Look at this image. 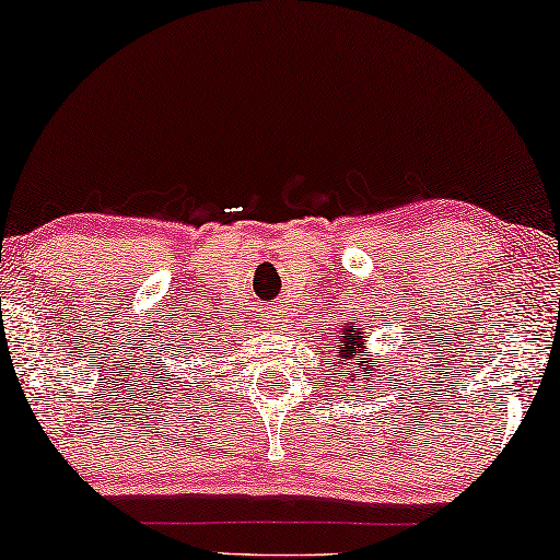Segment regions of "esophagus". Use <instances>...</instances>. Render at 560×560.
<instances>
[{
    "instance_id": "34e87169",
    "label": "esophagus",
    "mask_w": 560,
    "mask_h": 560,
    "mask_svg": "<svg viewBox=\"0 0 560 560\" xmlns=\"http://www.w3.org/2000/svg\"><path fill=\"white\" fill-rule=\"evenodd\" d=\"M264 324L279 328V324H281V308H279V306H271L269 312L264 314Z\"/></svg>"
}]
</instances>
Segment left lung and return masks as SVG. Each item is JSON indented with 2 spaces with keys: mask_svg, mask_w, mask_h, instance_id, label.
I'll use <instances>...</instances> for the list:
<instances>
[{
  "mask_svg": "<svg viewBox=\"0 0 560 560\" xmlns=\"http://www.w3.org/2000/svg\"><path fill=\"white\" fill-rule=\"evenodd\" d=\"M369 331L366 326L357 322V316H349V322L341 324V328H331L328 336H324L322 353H334L341 366V374H328V376L339 381V388H343V392H351V394L361 392L359 388L361 376L363 374L374 376L378 374L381 366H384V361H378V366H371L366 359L363 341L369 339Z\"/></svg>",
  "mask_w": 560,
  "mask_h": 560,
  "instance_id": "8db88e82",
  "label": "left lung"
}]
</instances>
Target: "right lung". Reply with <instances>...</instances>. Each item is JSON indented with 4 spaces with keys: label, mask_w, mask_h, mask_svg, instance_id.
I'll return each instance as SVG.
<instances>
[{
    "label": "right lung",
    "mask_w": 560,
    "mask_h": 560,
    "mask_svg": "<svg viewBox=\"0 0 560 560\" xmlns=\"http://www.w3.org/2000/svg\"><path fill=\"white\" fill-rule=\"evenodd\" d=\"M201 351H203L201 357H207V359H209V353H211V341H209V343H201Z\"/></svg>",
    "instance_id": "add662e5"
}]
</instances>
